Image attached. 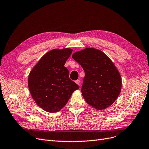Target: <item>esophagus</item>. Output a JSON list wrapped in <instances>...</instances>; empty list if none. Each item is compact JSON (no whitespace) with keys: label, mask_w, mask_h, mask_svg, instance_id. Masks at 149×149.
I'll return each instance as SVG.
<instances>
[{"label":"esophagus","mask_w":149,"mask_h":149,"mask_svg":"<svg viewBox=\"0 0 149 149\" xmlns=\"http://www.w3.org/2000/svg\"><path fill=\"white\" fill-rule=\"evenodd\" d=\"M80 81L79 80H76V81H75V83H76L78 85H79V86L80 85Z\"/></svg>","instance_id":"esophagus-1"}]
</instances>
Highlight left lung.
<instances>
[{"instance_id":"1","label":"left lung","mask_w":149,"mask_h":149,"mask_svg":"<svg viewBox=\"0 0 149 149\" xmlns=\"http://www.w3.org/2000/svg\"><path fill=\"white\" fill-rule=\"evenodd\" d=\"M72 58L85 72L81 91L86 102L97 110L111 106L122 89V78L112 60L94 48L75 52Z\"/></svg>"}]
</instances>
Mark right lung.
Returning <instances> with one entry per match:
<instances>
[{
    "label": "right lung",
    "instance_id": "add662e5",
    "mask_svg": "<svg viewBox=\"0 0 149 149\" xmlns=\"http://www.w3.org/2000/svg\"><path fill=\"white\" fill-rule=\"evenodd\" d=\"M73 49H53L45 53L31 70L28 87L37 105L48 112H57L67 104L79 86L69 79L64 67Z\"/></svg>",
    "mask_w": 149,
    "mask_h": 149
}]
</instances>
